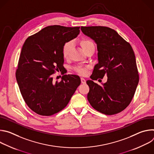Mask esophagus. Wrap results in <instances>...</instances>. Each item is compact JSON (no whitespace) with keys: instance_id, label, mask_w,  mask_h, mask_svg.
Returning <instances> with one entry per match:
<instances>
[{"instance_id":"34e87169","label":"esophagus","mask_w":154,"mask_h":154,"mask_svg":"<svg viewBox=\"0 0 154 154\" xmlns=\"http://www.w3.org/2000/svg\"><path fill=\"white\" fill-rule=\"evenodd\" d=\"M81 82L82 83H86V80L84 78H81Z\"/></svg>"}]
</instances>
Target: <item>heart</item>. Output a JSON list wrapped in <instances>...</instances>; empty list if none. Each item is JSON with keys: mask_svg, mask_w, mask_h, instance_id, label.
<instances>
[{"mask_svg": "<svg viewBox=\"0 0 154 154\" xmlns=\"http://www.w3.org/2000/svg\"><path fill=\"white\" fill-rule=\"evenodd\" d=\"M81 46H82L83 50L85 51L89 50L91 48H95V46L94 42L88 39H84L80 41V42ZM72 46H73V43L72 41H68L66 42L63 47V57L66 58L69 57L70 52L72 49ZM75 71L78 72L80 74L82 75H84L86 73V68H82L81 66H77L76 68H75Z\"/></svg>", "mask_w": 154, "mask_h": 154, "instance_id": "b5f03b06", "label": "heart"}]
</instances>
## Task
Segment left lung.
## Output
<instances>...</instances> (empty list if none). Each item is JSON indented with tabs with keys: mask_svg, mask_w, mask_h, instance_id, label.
<instances>
[{
	"mask_svg": "<svg viewBox=\"0 0 154 154\" xmlns=\"http://www.w3.org/2000/svg\"><path fill=\"white\" fill-rule=\"evenodd\" d=\"M84 35L97 45L98 63L92 80L103 78L102 85L87 80L90 91L87 97L91 105L105 115L117 114L130 104L139 82L136 58L132 48L115 30L106 27H81Z\"/></svg>",
	"mask_w": 154,
	"mask_h": 154,
	"instance_id": "obj_1",
	"label": "left lung"
}]
</instances>
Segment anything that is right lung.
I'll list each match as a JSON object with an SVG mask.
<instances>
[{
	"label": "right lung",
	"instance_id": "obj_1",
	"mask_svg": "<svg viewBox=\"0 0 154 154\" xmlns=\"http://www.w3.org/2000/svg\"><path fill=\"white\" fill-rule=\"evenodd\" d=\"M79 29L46 27L29 37L22 48L17 83L28 106L39 115L51 116L62 110L81 83L75 75H64L60 82L54 83L52 75L64 68L63 47L79 35Z\"/></svg>",
	"mask_w": 154,
	"mask_h": 154
}]
</instances>
